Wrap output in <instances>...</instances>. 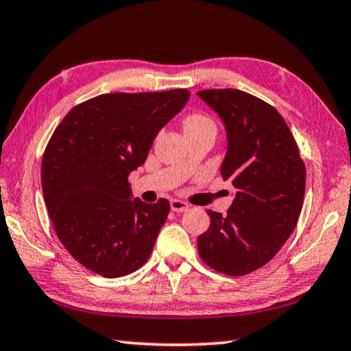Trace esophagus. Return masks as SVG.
<instances>
[{"mask_svg": "<svg viewBox=\"0 0 351 351\" xmlns=\"http://www.w3.org/2000/svg\"><path fill=\"white\" fill-rule=\"evenodd\" d=\"M170 208L173 213H184V210L189 209V204L186 202H182V199H178V198H173L170 202Z\"/></svg>", "mask_w": 351, "mask_h": 351, "instance_id": "obj_1", "label": "esophagus"}]
</instances>
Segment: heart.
<instances>
[{
  "label": "heart",
  "instance_id": "1",
  "mask_svg": "<svg viewBox=\"0 0 351 351\" xmlns=\"http://www.w3.org/2000/svg\"><path fill=\"white\" fill-rule=\"evenodd\" d=\"M204 125H214L213 120L208 119V117L204 115H199V114H192L186 117L184 120V130H195V128L199 126H204Z\"/></svg>",
  "mask_w": 351,
  "mask_h": 351
}]
</instances>
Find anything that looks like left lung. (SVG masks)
I'll return each instance as SVG.
<instances>
[{"label": "left lung", "instance_id": "8db88e82", "mask_svg": "<svg viewBox=\"0 0 351 351\" xmlns=\"http://www.w3.org/2000/svg\"><path fill=\"white\" fill-rule=\"evenodd\" d=\"M197 95L225 126L228 147L220 171L236 189L225 217L208 210L210 225L198 237V253L220 274L242 276L269 263L295 230L306 169L274 106L236 88Z\"/></svg>", "mask_w": 351, "mask_h": 351}]
</instances>
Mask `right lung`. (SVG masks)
Returning <instances> with one entry per match:
<instances>
[{
    "mask_svg": "<svg viewBox=\"0 0 351 351\" xmlns=\"http://www.w3.org/2000/svg\"><path fill=\"white\" fill-rule=\"evenodd\" d=\"M189 97L186 88L106 93L56 128L42 160L43 198L59 241L88 270L119 278L148 261L170 203L132 198L128 175Z\"/></svg>",
    "mask_w": 351,
    "mask_h": 351,
    "instance_id": "right-lung-1",
    "label": "right lung"
}]
</instances>
